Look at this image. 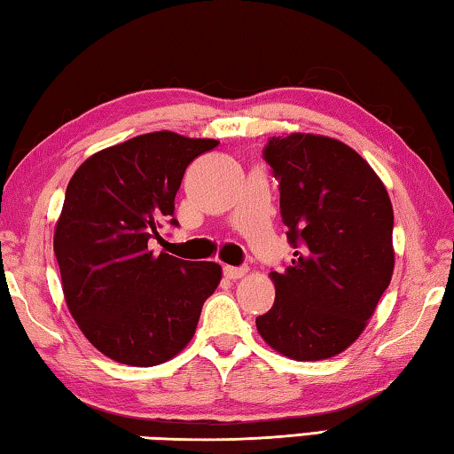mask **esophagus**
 Instances as JSON below:
<instances>
[{"label": "esophagus", "instance_id": "34e87169", "mask_svg": "<svg viewBox=\"0 0 454 454\" xmlns=\"http://www.w3.org/2000/svg\"><path fill=\"white\" fill-rule=\"evenodd\" d=\"M223 273H225L227 279H241V277H245L249 273L247 267H231L227 265L225 269H223Z\"/></svg>", "mask_w": 454, "mask_h": 454}]
</instances>
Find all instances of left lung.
<instances>
[{
	"mask_svg": "<svg viewBox=\"0 0 454 454\" xmlns=\"http://www.w3.org/2000/svg\"><path fill=\"white\" fill-rule=\"evenodd\" d=\"M281 189L293 253L271 271L275 303L257 317L265 343L293 361L331 359L367 327L395 269L393 205L385 183L347 143L315 133L265 147Z\"/></svg>",
	"mask_w": 454,
	"mask_h": 454,
	"instance_id": "left-lung-1",
	"label": "left lung"
}]
</instances>
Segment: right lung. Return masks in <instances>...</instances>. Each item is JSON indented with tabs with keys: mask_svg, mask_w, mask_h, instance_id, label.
I'll return each mask as SVG.
<instances>
[{
	"mask_svg": "<svg viewBox=\"0 0 454 454\" xmlns=\"http://www.w3.org/2000/svg\"><path fill=\"white\" fill-rule=\"evenodd\" d=\"M217 145L153 131L98 151L71 177L53 233L61 289L77 327L109 359L155 367L193 339L221 265L153 255L147 243L171 219L187 165Z\"/></svg>",
	"mask_w": 454,
	"mask_h": 454,
	"instance_id": "add662e5",
	"label": "right lung"
}]
</instances>
